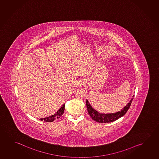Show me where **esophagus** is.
<instances>
[{
  "label": "esophagus",
  "mask_w": 159,
  "mask_h": 159,
  "mask_svg": "<svg viewBox=\"0 0 159 159\" xmlns=\"http://www.w3.org/2000/svg\"><path fill=\"white\" fill-rule=\"evenodd\" d=\"M78 85L81 86V87L84 86L86 85V82L84 80H81L78 81Z\"/></svg>",
  "instance_id": "obj_1"
}]
</instances>
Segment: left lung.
Wrapping results in <instances>:
<instances>
[{
    "mask_svg": "<svg viewBox=\"0 0 159 159\" xmlns=\"http://www.w3.org/2000/svg\"><path fill=\"white\" fill-rule=\"evenodd\" d=\"M134 96H133V97ZM133 99V98H131L128 103L127 104L126 106H125L121 111H117L114 113L103 114L99 113L98 111H96L93 108H92V107L91 106L87 99L86 100V106L87 108L88 114L93 120L102 123H111L112 121H116V120L121 118V116L125 114L129 108H130V106H131Z\"/></svg>",
    "mask_w": 159,
    "mask_h": 159,
    "instance_id": "8db88e82",
    "label": "left lung"
}]
</instances>
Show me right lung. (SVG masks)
I'll use <instances>...</instances> for the list:
<instances>
[{"label":"right lung","mask_w":159,"mask_h":159,"mask_svg":"<svg viewBox=\"0 0 159 159\" xmlns=\"http://www.w3.org/2000/svg\"><path fill=\"white\" fill-rule=\"evenodd\" d=\"M65 106V104H63L62 106L58 109V111L56 113V114H53L52 116H51L49 117L41 118L40 120L46 121V122H52L53 120H55L56 119L60 118V116H62V115L63 114V112H64Z\"/></svg>","instance_id":"right-lung-1"}]
</instances>
